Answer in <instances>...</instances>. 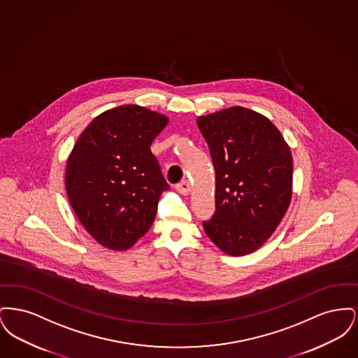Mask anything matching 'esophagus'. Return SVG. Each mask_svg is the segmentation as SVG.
<instances>
[{"label": "esophagus", "mask_w": 358, "mask_h": 358, "mask_svg": "<svg viewBox=\"0 0 358 358\" xmlns=\"http://www.w3.org/2000/svg\"><path fill=\"white\" fill-rule=\"evenodd\" d=\"M190 182L189 181H182V182H180L178 185H177V190L181 193V194H184V196H187L189 193H190Z\"/></svg>", "instance_id": "esophagus-1"}]
</instances>
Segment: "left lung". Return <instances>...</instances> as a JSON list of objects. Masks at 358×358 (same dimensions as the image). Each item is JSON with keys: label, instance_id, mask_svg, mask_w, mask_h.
<instances>
[{"label": "left lung", "instance_id": "8db88e82", "mask_svg": "<svg viewBox=\"0 0 358 358\" xmlns=\"http://www.w3.org/2000/svg\"><path fill=\"white\" fill-rule=\"evenodd\" d=\"M216 171V210L203 222L222 252H254L273 235L292 196V157L273 122L229 107L197 118Z\"/></svg>", "mask_w": 358, "mask_h": 358}]
</instances>
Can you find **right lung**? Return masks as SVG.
<instances>
[{"label": "right lung", "mask_w": 358, "mask_h": 358, "mask_svg": "<svg viewBox=\"0 0 358 358\" xmlns=\"http://www.w3.org/2000/svg\"><path fill=\"white\" fill-rule=\"evenodd\" d=\"M169 120L136 104L104 111L67 159L69 203L88 234L110 250L131 247L152 227L169 189L150 145Z\"/></svg>", "instance_id": "right-lung-1"}]
</instances>
